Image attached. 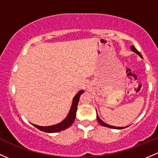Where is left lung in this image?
<instances>
[{
    "label": "left lung",
    "instance_id": "8db88e82",
    "mask_svg": "<svg viewBox=\"0 0 158 158\" xmlns=\"http://www.w3.org/2000/svg\"><path fill=\"white\" fill-rule=\"evenodd\" d=\"M130 48H131V50H132V51H133V52H135V54H137L139 56V57H142V54H140V52H139V51H138L137 50L135 49V48L134 47L133 45L131 46ZM97 119H98V121L99 123H100L101 126H103V127H108V128H111V129H124V128H126V127H114V126H110V125H108V124L105 123H104V121H102V120H101V119H100V117H98V114H97Z\"/></svg>",
    "mask_w": 158,
    "mask_h": 158
}]
</instances>
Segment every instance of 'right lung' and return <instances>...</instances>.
I'll list each match as a JSON object with an SVG mask.
<instances>
[{
	"label": "right lung",
	"instance_id": "right-lung-1",
	"mask_svg": "<svg viewBox=\"0 0 158 158\" xmlns=\"http://www.w3.org/2000/svg\"><path fill=\"white\" fill-rule=\"evenodd\" d=\"M83 92V90H81L76 94V96H75L73 99L72 105H71L70 110H69V114H67L66 118L64 119L62 122L60 123L56 124V125L49 126V127H41V126L35 125V124L32 123L31 124H32L34 127L37 128V129H39V130L43 131V132H48V133L60 132V131L64 130V129L69 128L73 123L75 118H76V110H77V105L79 101V98H80V95Z\"/></svg>",
	"mask_w": 158,
	"mask_h": 158
}]
</instances>
